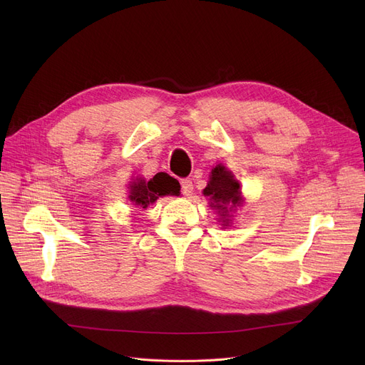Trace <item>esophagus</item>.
Here are the masks:
<instances>
[{"label":"esophagus","mask_w":365,"mask_h":365,"mask_svg":"<svg viewBox=\"0 0 365 365\" xmlns=\"http://www.w3.org/2000/svg\"><path fill=\"white\" fill-rule=\"evenodd\" d=\"M180 187H182V194L183 195H190L192 194V190H194V185H192V180H189V179H183L182 182H180Z\"/></svg>","instance_id":"1"}]
</instances>
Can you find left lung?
Instances as JSON below:
<instances>
[{
	"instance_id": "1",
	"label": "left lung",
	"mask_w": 365,
	"mask_h": 365,
	"mask_svg": "<svg viewBox=\"0 0 365 365\" xmlns=\"http://www.w3.org/2000/svg\"><path fill=\"white\" fill-rule=\"evenodd\" d=\"M204 195L212 200V207L219 210L220 216H223V222H229V210L235 208V205L241 200V190L238 180L234 179L231 171H227L223 165H216L212 170V176L207 187L204 189Z\"/></svg>"
}]
</instances>
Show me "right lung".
Wrapping results in <instances>:
<instances>
[{"label": "right lung", "mask_w": 365, "mask_h": 365, "mask_svg": "<svg viewBox=\"0 0 365 365\" xmlns=\"http://www.w3.org/2000/svg\"><path fill=\"white\" fill-rule=\"evenodd\" d=\"M178 192V185L170 176H163L155 180V178L150 179L149 182H145L143 179H138L133 182L130 186V201L134 205H139L142 208H146L149 204L155 202L158 197L163 195H175Z\"/></svg>", "instance_id": "1"}]
</instances>
